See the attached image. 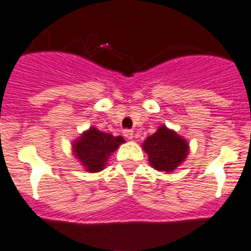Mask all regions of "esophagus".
<instances>
[{
	"label": "esophagus",
	"mask_w": 251,
	"mask_h": 251,
	"mask_svg": "<svg viewBox=\"0 0 251 251\" xmlns=\"http://www.w3.org/2000/svg\"><path fill=\"white\" fill-rule=\"evenodd\" d=\"M123 136L128 139H132L133 138V130L130 129H124L123 130Z\"/></svg>",
	"instance_id": "obj_1"
}]
</instances>
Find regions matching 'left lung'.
<instances>
[{"mask_svg":"<svg viewBox=\"0 0 251 251\" xmlns=\"http://www.w3.org/2000/svg\"><path fill=\"white\" fill-rule=\"evenodd\" d=\"M148 161L153 168L163 172H172L188 154V143L175 130L162 126L143 143Z\"/></svg>","mask_w":251,"mask_h":251,"instance_id":"8db88e82","label":"left lung"}]
</instances>
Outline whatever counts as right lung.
<instances>
[{
    "label": "right lung",
    "instance_id": "add662e5",
    "mask_svg": "<svg viewBox=\"0 0 251 251\" xmlns=\"http://www.w3.org/2000/svg\"><path fill=\"white\" fill-rule=\"evenodd\" d=\"M123 142V137H114L90 127L73 143V152L86 172H99L105 167L110 154Z\"/></svg>",
    "mask_w": 251,
    "mask_h": 251
}]
</instances>
